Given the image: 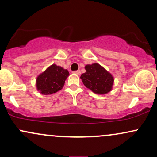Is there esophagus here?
Masks as SVG:
<instances>
[{
    "label": "esophagus",
    "mask_w": 157,
    "mask_h": 157,
    "mask_svg": "<svg viewBox=\"0 0 157 157\" xmlns=\"http://www.w3.org/2000/svg\"><path fill=\"white\" fill-rule=\"evenodd\" d=\"M73 73L76 74V75H80V74H81V72H80V70H77V71H74Z\"/></svg>",
    "instance_id": "1"
}]
</instances>
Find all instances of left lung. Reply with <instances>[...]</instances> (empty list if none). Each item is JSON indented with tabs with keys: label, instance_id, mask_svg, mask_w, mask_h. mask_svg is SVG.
Here are the masks:
<instances>
[{
	"label": "left lung",
	"instance_id": "8db88e82",
	"mask_svg": "<svg viewBox=\"0 0 157 157\" xmlns=\"http://www.w3.org/2000/svg\"><path fill=\"white\" fill-rule=\"evenodd\" d=\"M86 72L80 76L86 88L97 94H105L112 89L114 78L111 73L99 63L85 66Z\"/></svg>",
	"mask_w": 157,
	"mask_h": 157
}]
</instances>
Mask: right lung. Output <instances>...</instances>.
Instances as JSON below:
<instances>
[{"label":"right lung","instance_id":"right-lung-1","mask_svg":"<svg viewBox=\"0 0 157 157\" xmlns=\"http://www.w3.org/2000/svg\"><path fill=\"white\" fill-rule=\"evenodd\" d=\"M68 75L67 69L52 64L37 76L36 79L37 90L44 95L56 93L63 89Z\"/></svg>","mask_w":157,"mask_h":157}]
</instances>
